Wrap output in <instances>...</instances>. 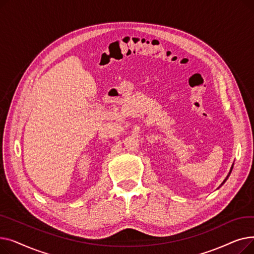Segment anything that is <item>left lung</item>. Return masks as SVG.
<instances>
[{"label": "left lung", "mask_w": 254, "mask_h": 254, "mask_svg": "<svg viewBox=\"0 0 254 254\" xmlns=\"http://www.w3.org/2000/svg\"><path fill=\"white\" fill-rule=\"evenodd\" d=\"M232 170H233V166H232V168H231V171H230V173H229V175H228V176H226V178H225V179H224V181H223V182L221 183V185H222V184H223V183H224V182L226 181V179H228V178H229V176H230V174H231V172H232Z\"/></svg>", "instance_id": "left-lung-1"}]
</instances>
